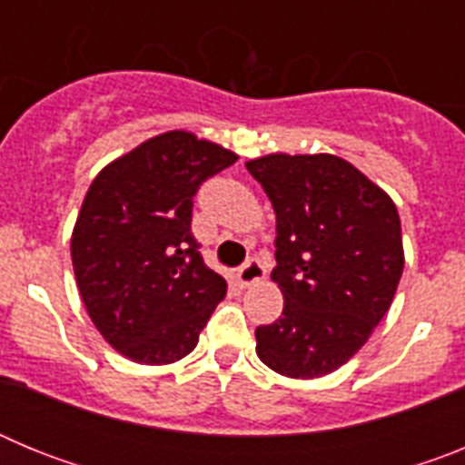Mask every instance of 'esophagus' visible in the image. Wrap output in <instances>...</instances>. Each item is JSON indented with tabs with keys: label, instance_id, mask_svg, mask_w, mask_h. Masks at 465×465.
I'll use <instances>...</instances> for the list:
<instances>
[{
	"label": "esophagus",
	"instance_id": "esophagus-1",
	"mask_svg": "<svg viewBox=\"0 0 465 465\" xmlns=\"http://www.w3.org/2000/svg\"><path fill=\"white\" fill-rule=\"evenodd\" d=\"M265 279V265H262L258 258H252V261H246L240 270H237V282L242 286H252V283L262 282Z\"/></svg>",
	"mask_w": 465,
	"mask_h": 465
}]
</instances>
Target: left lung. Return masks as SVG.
I'll list each match as a JSON object with an SVG mask.
<instances>
[{"mask_svg": "<svg viewBox=\"0 0 465 465\" xmlns=\"http://www.w3.org/2000/svg\"><path fill=\"white\" fill-rule=\"evenodd\" d=\"M246 170L277 216L272 282L283 312L256 328V354L274 372L314 380L368 342L401 282V219L393 200L331 153H270Z\"/></svg>", "mask_w": 465, "mask_h": 465, "instance_id": "8db88e82", "label": "left lung"}]
</instances>
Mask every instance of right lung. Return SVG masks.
Here are the masks:
<instances>
[{"label": "right lung", "mask_w": 465, "mask_h": 465, "mask_svg": "<svg viewBox=\"0 0 465 465\" xmlns=\"http://www.w3.org/2000/svg\"><path fill=\"white\" fill-rule=\"evenodd\" d=\"M237 160L219 143L170 130L94 176L72 232L81 300L102 338L142 365L195 349L228 283L191 232L193 195Z\"/></svg>", "instance_id": "obj_1"}]
</instances>
